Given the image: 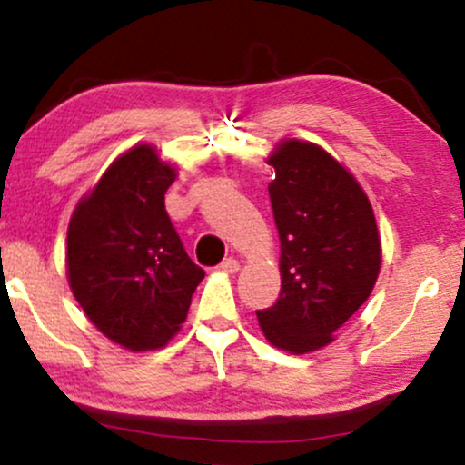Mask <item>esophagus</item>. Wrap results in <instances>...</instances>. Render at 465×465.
Instances as JSON below:
<instances>
[{
	"label": "esophagus",
	"instance_id": "34e87169",
	"mask_svg": "<svg viewBox=\"0 0 465 465\" xmlns=\"http://www.w3.org/2000/svg\"><path fill=\"white\" fill-rule=\"evenodd\" d=\"M218 269L223 271V273H229V275H233V273H238V269H240V262L236 258H225L223 260L221 264H218Z\"/></svg>",
	"mask_w": 465,
	"mask_h": 465
}]
</instances>
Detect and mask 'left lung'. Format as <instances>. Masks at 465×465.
<instances>
[{"instance_id": "1", "label": "left lung", "mask_w": 465, "mask_h": 465, "mask_svg": "<svg viewBox=\"0 0 465 465\" xmlns=\"http://www.w3.org/2000/svg\"><path fill=\"white\" fill-rule=\"evenodd\" d=\"M269 163L282 291L255 314L271 345L306 354L328 345L367 302L381 271V233L359 181L317 143L282 142Z\"/></svg>"}]
</instances>
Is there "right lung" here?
I'll return each instance as SVG.
<instances>
[{"label": "right lung", "mask_w": 465, "mask_h": 465, "mask_svg": "<svg viewBox=\"0 0 465 465\" xmlns=\"http://www.w3.org/2000/svg\"><path fill=\"white\" fill-rule=\"evenodd\" d=\"M173 165L148 143L126 151L78 203L67 229V277L92 323L133 351L179 332L205 271L185 253L163 205Z\"/></svg>", "instance_id": "right-lung-1"}]
</instances>
